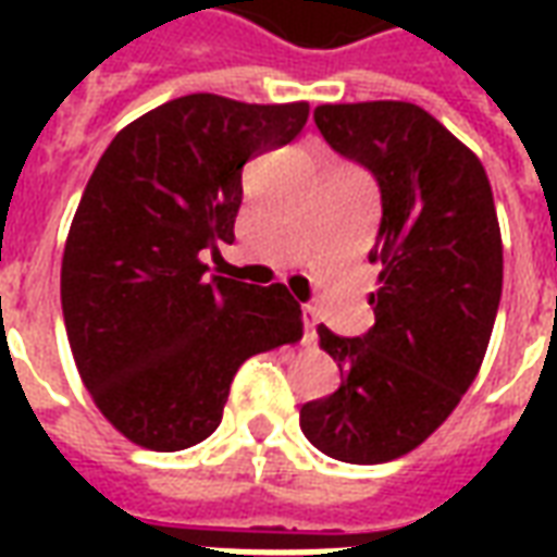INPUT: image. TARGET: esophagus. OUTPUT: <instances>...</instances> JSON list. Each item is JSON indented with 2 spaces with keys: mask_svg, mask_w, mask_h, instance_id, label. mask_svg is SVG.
<instances>
[{
  "mask_svg": "<svg viewBox=\"0 0 557 557\" xmlns=\"http://www.w3.org/2000/svg\"><path fill=\"white\" fill-rule=\"evenodd\" d=\"M315 322H319V315H315L313 307H304V339L307 343L315 339Z\"/></svg>",
  "mask_w": 557,
  "mask_h": 557,
  "instance_id": "34e87169",
  "label": "esophagus"
}]
</instances>
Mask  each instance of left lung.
I'll return each instance as SVG.
<instances>
[{
    "label": "left lung",
    "instance_id": "1",
    "mask_svg": "<svg viewBox=\"0 0 557 557\" xmlns=\"http://www.w3.org/2000/svg\"><path fill=\"white\" fill-rule=\"evenodd\" d=\"M313 119L379 184L382 286L367 334L319 325L343 385L301 406V430L331 459L375 466L426 442L474 382L502 304V230L483 163L418 103H322Z\"/></svg>",
    "mask_w": 557,
    "mask_h": 557
}]
</instances>
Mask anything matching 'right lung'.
<instances>
[{"label": "right lung", "mask_w": 557, "mask_h": 557, "mask_svg": "<svg viewBox=\"0 0 557 557\" xmlns=\"http://www.w3.org/2000/svg\"><path fill=\"white\" fill-rule=\"evenodd\" d=\"M310 107L184 95L139 115L98 160L62 256V315L79 379L115 430L184 450L220 426L238 367L301 339L283 283L208 277L235 242L247 160L286 146Z\"/></svg>", "instance_id": "add662e5"}]
</instances>
